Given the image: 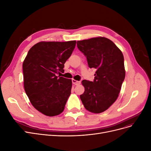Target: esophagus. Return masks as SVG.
<instances>
[{
    "label": "esophagus",
    "mask_w": 151,
    "mask_h": 151,
    "mask_svg": "<svg viewBox=\"0 0 151 151\" xmlns=\"http://www.w3.org/2000/svg\"><path fill=\"white\" fill-rule=\"evenodd\" d=\"M72 84L76 85V86L79 85V84H80V83H81L80 81H77L75 80V79H72Z\"/></svg>",
    "instance_id": "esophagus-1"
}]
</instances>
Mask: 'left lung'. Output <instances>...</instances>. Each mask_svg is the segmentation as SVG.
<instances>
[{
    "label": "left lung",
    "instance_id": "8db88e82",
    "mask_svg": "<svg viewBox=\"0 0 151 151\" xmlns=\"http://www.w3.org/2000/svg\"><path fill=\"white\" fill-rule=\"evenodd\" d=\"M77 46L86 56L88 66L96 69L93 81H82L85 91L81 99L87 110L102 113L120 93L125 77L124 57L116 45L104 37L78 41Z\"/></svg>",
    "mask_w": 151,
    "mask_h": 151
}]
</instances>
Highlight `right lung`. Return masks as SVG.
Instances as JSON below:
<instances>
[{"mask_svg":"<svg viewBox=\"0 0 151 151\" xmlns=\"http://www.w3.org/2000/svg\"><path fill=\"white\" fill-rule=\"evenodd\" d=\"M76 41L42 42L32 47L23 62L24 87L32 105L53 116L64 109L71 93L72 80L58 74L74 51Z\"/></svg>","mask_w":151,"mask_h":151,"instance_id":"obj_1","label":"right lung"}]
</instances>
